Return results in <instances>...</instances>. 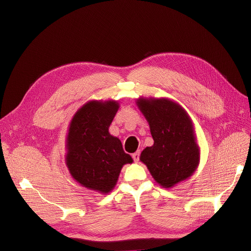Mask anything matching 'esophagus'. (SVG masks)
<instances>
[{"label": "esophagus", "mask_w": 251, "mask_h": 251, "mask_svg": "<svg viewBox=\"0 0 251 251\" xmlns=\"http://www.w3.org/2000/svg\"><path fill=\"white\" fill-rule=\"evenodd\" d=\"M132 157H133L135 162H138V161H139V157H140V151H136V153H134V154L132 155Z\"/></svg>", "instance_id": "1"}]
</instances>
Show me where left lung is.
I'll return each mask as SVG.
<instances>
[{
    "mask_svg": "<svg viewBox=\"0 0 251 251\" xmlns=\"http://www.w3.org/2000/svg\"><path fill=\"white\" fill-rule=\"evenodd\" d=\"M150 126L154 144L141 151L140 161L164 188H172L189 178L200 162L193 120L181 105L169 98L136 100Z\"/></svg>",
    "mask_w": 251,
    "mask_h": 251,
    "instance_id": "left-lung-1",
    "label": "left lung"
}]
</instances>
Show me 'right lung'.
I'll use <instances>...</instances> for the list:
<instances>
[{"mask_svg":"<svg viewBox=\"0 0 251 251\" xmlns=\"http://www.w3.org/2000/svg\"><path fill=\"white\" fill-rule=\"evenodd\" d=\"M119 109L117 100H90L70 121L66 140V165L81 186L102 195L115 187L121 169L132 163L121 141L109 133Z\"/></svg>","mask_w":251,"mask_h":251,"instance_id":"right-lung-1","label":"right lung"}]
</instances>
